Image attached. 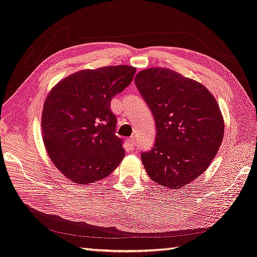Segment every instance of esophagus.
Segmentation results:
<instances>
[{
	"label": "esophagus",
	"instance_id": "esophagus-1",
	"mask_svg": "<svg viewBox=\"0 0 257 257\" xmlns=\"http://www.w3.org/2000/svg\"><path fill=\"white\" fill-rule=\"evenodd\" d=\"M126 144H127V147L129 149H134L137 145V142H136V139L135 138H130L126 141Z\"/></svg>",
	"mask_w": 257,
	"mask_h": 257
}]
</instances>
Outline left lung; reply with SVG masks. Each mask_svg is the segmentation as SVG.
Returning a JSON list of instances; mask_svg holds the SVG:
<instances>
[{"mask_svg":"<svg viewBox=\"0 0 257 257\" xmlns=\"http://www.w3.org/2000/svg\"><path fill=\"white\" fill-rule=\"evenodd\" d=\"M136 84L157 125L156 143L142 154V162L153 181L180 189L201 176L219 150V104L202 83L166 68L139 72Z\"/></svg>","mask_w":257,"mask_h":257,"instance_id":"obj_1","label":"left lung"}]
</instances>
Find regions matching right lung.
Returning <instances> with one entry per match:
<instances>
[{"mask_svg":"<svg viewBox=\"0 0 257 257\" xmlns=\"http://www.w3.org/2000/svg\"><path fill=\"white\" fill-rule=\"evenodd\" d=\"M136 71L122 64L81 70L61 79L47 94L41 117L44 147L71 182L99 181L125 157L110 102L129 85Z\"/></svg>","mask_w":257,"mask_h":257,"instance_id":"right-lung-1","label":"right lung"}]
</instances>
